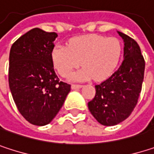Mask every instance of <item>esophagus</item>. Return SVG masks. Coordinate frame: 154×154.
I'll list each match as a JSON object with an SVG mask.
<instances>
[{
  "label": "esophagus",
  "mask_w": 154,
  "mask_h": 154,
  "mask_svg": "<svg viewBox=\"0 0 154 154\" xmlns=\"http://www.w3.org/2000/svg\"><path fill=\"white\" fill-rule=\"evenodd\" d=\"M81 87H82V85H71V88H72L73 90L80 89Z\"/></svg>",
  "instance_id": "esophagus-1"
}]
</instances>
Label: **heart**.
Wrapping results in <instances>:
<instances>
[{"instance_id": "b5f03b06", "label": "heart", "mask_w": 154, "mask_h": 154, "mask_svg": "<svg viewBox=\"0 0 154 154\" xmlns=\"http://www.w3.org/2000/svg\"><path fill=\"white\" fill-rule=\"evenodd\" d=\"M122 53L120 41L115 37L88 35L71 39L68 47H53L51 57L54 68L62 77H68L73 69H83L71 75L73 81H85L93 77L103 80L116 69Z\"/></svg>"}]
</instances>
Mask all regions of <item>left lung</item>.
Wrapping results in <instances>:
<instances>
[{"instance_id":"obj_1","label":"left lung","mask_w":154,"mask_h":154,"mask_svg":"<svg viewBox=\"0 0 154 154\" xmlns=\"http://www.w3.org/2000/svg\"><path fill=\"white\" fill-rule=\"evenodd\" d=\"M124 42V60L119 69L95 85V96L88 109L103 126H115L129 117L137 103L144 74V60L137 43L117 31Z\"/></svg>"}]
</instances>
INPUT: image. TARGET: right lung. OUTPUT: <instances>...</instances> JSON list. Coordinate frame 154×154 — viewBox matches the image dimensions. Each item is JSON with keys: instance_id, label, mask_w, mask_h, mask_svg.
<instances>
[{"instance_id": "1", "label": "right lung", "mask_w": 154, "mask_h": 154, "mask_svg": "<svg viewBox=\"0 0 154 154\" xmlns=\"http://www.w3.org/2000/svg\"><path fill=\"white\" fill-rule=\"evenodd\" d=\"M58 35L29 30L10 51L9 85L20 114L31 124L45 126L62 107L70 85L60 81L51 53Z\"/></svg>"}]
</instances>
